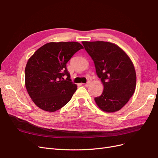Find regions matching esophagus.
Masks as SVG:
<instances>
[{"instance_id": "1", "label": "esophagus", "mask_w": 158, "mask_h": 158, "mask_svg": "<svg viewBox=\"0 0 158 158\" xmlns=\"http://www.w3.org/2000/svg\"><path fill=\"white\" fill-rule=\"evenodd\" d=\"M89 84H90V82H89V81H88V82L86 84H84V85H85V87H88L89 85Z\"/></svg>"}]
</instances>
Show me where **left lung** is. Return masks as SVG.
<instances>
[{
    "label": "left lung",
    "instance_id": "8db88e82",
    "mask_svg": "<svg viewBox=\"0 0 158 158\" xmlns=\"http://www.w3.org/2000/svg\"><path fill=\"white\" fill-rule=\"evenodd\" d=\"M94 60L95 70L103 85L100 96L94 99L103 111H119L135 93L136 75L135 66L121 47L107 41H82Z\"/></svg>",
    "mask_w": 158,
    "mask_h": 158
}]
</instances>
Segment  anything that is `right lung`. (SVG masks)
Here are the masks:
<instances>
[{
	"label": "right lung",
	"instance_id": "1",
	"mask_svg": "<svg viewBox=\"0 0 158 158\" xmlns=\"http://www.w3.org/2000/svg\"><path fill=\"white\" fill-rule=\"evenodd\" d=\"M78 42H50L38 49L28 59L25 69V85L36 106L55 112L64 106L77 89L71 81L66 63L83 49ZM68 76L67 80L63 78Z\"/></svg>",
	"mask_w": 158,
	"mask_h": 158
}]
</instances>
